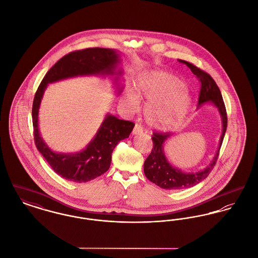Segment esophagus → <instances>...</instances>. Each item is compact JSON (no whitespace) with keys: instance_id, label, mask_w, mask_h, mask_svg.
<instances>
[{"instance_id":"1","label":"esophagus","mask_w":258,"mask_h":258,"mask_svg":"<svg viewBox=\"0 0 258 258\" xmlns=\"http://www.w3.org/2000/svg\"><path fill=\"white\" fill-rule=\"evenodd\" d=\"M143 128H142V126L141 125H139V124H135V126H134V129H133V134L134 135H139V134H142L143 133Z\"/></svg>"}]
</instances>
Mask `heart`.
Here are the masks:
<instances>
[{"instance_id": "1", "label": "heart", "mask_w": 258, "mask_h": 258, "mask_svg": "<svg viewBox=\"0 0 258 258\" xmlns=\"http://www.w3.org/2000/svg\"><path fill=\"white\" fill-rule=\"evenodd\" d=\"M138 99L147 100L145 118L151 127L172 130L184 120L190 107V99L183 84L172 74L149 71L136 82L134 93L125 92L123 104L135 109Z\"/></svg>"}]
</instances>
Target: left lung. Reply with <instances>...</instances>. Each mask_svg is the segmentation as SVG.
I'll return each mask as SVG.
<instances>
[{
    "label": "left lung",
    "mask_w": 258,
    "mask_h": 258,
    "mask_svg": "<svg viewBox=\"0 0 258 258\" xmlns=\"http://www.w3.org/2000/svg\"><path fill=\"white\" fill-rule=\"evenodd\" d=\"M178 62L185 64L201 83L198 107H201L207 102H211L218 109L222 121V133L219 140V146L217 153L210 165L199 172L184 173L180 169H177L175 166L171 165L165 156L163 145L171 134L169 132H153V135L151 137L153 147L144 164V172L151 182L155 183L163 189L179 190L189 188L191 186H194L197 183L201 182L209 176L217 163L220 147L222 145L223 138L227 128V113L225 105L220 90L214 79L209 74L204 72L203 70L194 66L189 62H186L184 60H178Z\"/></svg>",
    "instance_id": "1"
}]
</instances>
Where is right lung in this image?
<instances>
[{
	"mask_svg": "<svg viewBox=\"0 0 258 258\" xmlns=\"http://www.w3.org/2000/svg\"><path fill=\"white\" fill-rule=\"evenodd\" d=\"M119 55L110 48L92 47L70 52L46 73L35 94L32 118L34 140L38 150L56 174L75 182H86L109 170L111 154L116 145L132 132L135 124L107 114L93 140L86 149L77 153H56L43 142L39 131L38 114L41 98L48 83L81 76L118 75L115 72Z\"/></svg>",
	"mask_w": 258,
	"mask_h": 258,
	"instance_id": "add662e5",
	"label": "right lung"
}]
</instances>
